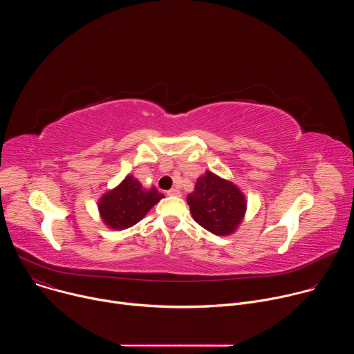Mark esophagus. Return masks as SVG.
<instances>
[{"mask_svg": "<svg viewBox=\"0 0 354 354\" xmlns=\"http://www.w3.org/2000/svg\"><path fill=\"white\" fill-rule=\"evenodd\" d=\"M168 194L169 196H180V190L176 187H172L171 190H168Z\"/></svg>", "mask_w": 354, "mask_h": 354, "instance_id": "34e87169", "label": "esophagus"}]
</instances>
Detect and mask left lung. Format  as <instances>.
Masks as SVG:
<instances>
[{"mask_svg":"<svg viewBox=\"0 0 354 354\" xmlns=\"http://www.w3.org/2000/svg\"><path fill=\"white\" fill-rule=\"evenodd\" d=\"M186 200L193 220L220 236L234 234L246 213V198L241 189L210 171L197 178Z\"/></svg>","mask_w":354,"mask_h":354,"instance_id":"8db88e82","label":"left lung"}]
</instances>
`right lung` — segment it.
Returning a JSON list of instances; mask_svg holds the SVG:
<instances>
[{
  "mask_svg": "<svg viewBox=\"0 0 354 354\" xmlns=\"http://www.w3.org/2000/svg\"><path fill=\"white\" fill-rule=\"evenodd\" d=\"M162 197L157 187L145 189L133 175H127L99 198L97 210L111 230H126L142 220Z\"/></svg>",
  "mask_w": 354,
  "mask_h": 354,
  "instance_id": "1",
  "label": "right lung"
}]
</instances>
